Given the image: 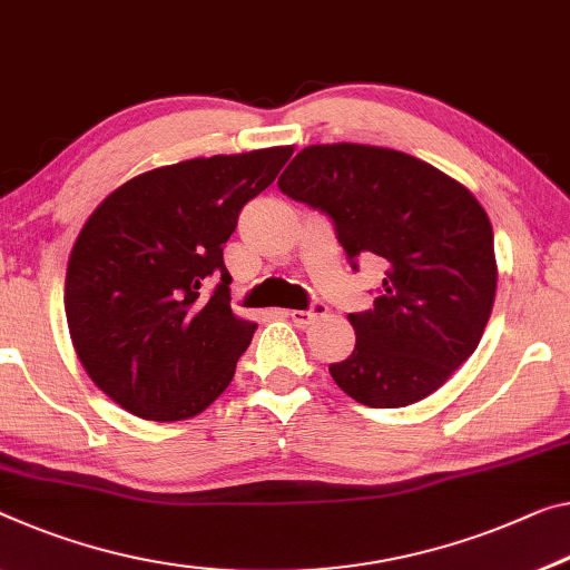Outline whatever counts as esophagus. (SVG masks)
Masks as SVG:
<instances>
[{"label":"esophagus","mask_w":570,"mask_h":570,"mask_svg":"<svg viewBox=\"0 0 570 570\" xmlns=\"http://www.w3.org/2000/svg\"><path fill=\"white\" fill-rule=\"evenodd\" d=\"M326 303H321V301H315L311 308H305V311H285V315L287 318H291L295 326H308V323H313L315 318H321V315H326Z\"/></svg>","instance_id":"obj_1"}]
</instances>
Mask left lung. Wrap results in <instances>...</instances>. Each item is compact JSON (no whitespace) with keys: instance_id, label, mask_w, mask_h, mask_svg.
<instances>
[{"instance_id":"left-lung-1","label":"left lung","mask_w":570,"mask_h":570,"mask_svg":"<svg viewBox=\"0 0 570 570\" xmlns=\"http://www.w3.org/2000/svg\"><path fill=\"white\" fill-rule=\"evenodd\" d=\"M277 186L326 214L348 262L384 259L374 308L348 313L356 346L328 366L366 407H405L476 352L497 293L494 232L466 188L413 155L370 145H311Z\"/></svg>"}]
</instances>
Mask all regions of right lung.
Returning a JSON list of instances; mask_svg holds the SVG:
<instances>
[{
    "label": "right lung",
    "instance_id": "right-lung-1",
    "mask_svg": "<svg viewBox=\"0 0 570 570\" xmlns=\"http://www.w3.org/2000/svg\"><path fill=\"white\" fill-rule=\"evenodd\" d=\"M291 155L267 147L165 165L119 186L83 224L66 273L68 331L117 405L173 423L229 387L257 323L232 313L224 244Z\"/></svg>",
    "mask_w": 570,
    "mask_h": 570
}]
</instances>
